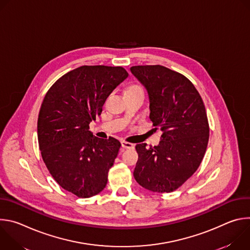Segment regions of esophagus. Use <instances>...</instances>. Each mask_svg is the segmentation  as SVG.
Returning <instances> with one entry per match:
<instances>
[{"instance_id": "34e87169", "label": "esophagus", "mask_w": 250, "mask_h": 250, "mask_svg": "<svg viewBox=\"0 0 250 250\" xmlns=\"http://www.w3.org/2000/svg\"><path fill=\"white\" fill-rule=\"evenodd\" d=\"M122 147H124V148H133L134 145L129 144V142H126V141L123 140L122 141Z\"/></svg>"}]
</instances>
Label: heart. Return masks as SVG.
Masks as SVG:
<instances>
[{"mask_svg":"<svg viewBox=\"0 0 250 250\" xmlns=\"http://www.w3.org/2000/svg\"><path fill=\"white\" fill-rule=\"evenodd\" d=\"M129 88H138V86H136V85H133V86H131V87H129Z\"/></svg>","mask_w":250,"mask_h":250,"instance_id":"heart-1","label":"heart"}]
</instances>
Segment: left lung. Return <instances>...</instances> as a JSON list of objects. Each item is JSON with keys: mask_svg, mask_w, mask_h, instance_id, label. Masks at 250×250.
<instances>
[{"mask_svg": "<svg viewBox=\"0 0 250 250\" xmlns=\"http://www.w3.org/2000/svg\"><path fill=\"white\" fill-rule=\"evenodd\" d=\"M130 72L146 89L149 119L162 130L157 146L136 145L134 179L152 192L170 193L196 172L205 155L209 132L205 105L189 79L164 66H133Z\"/></svg>", "mask_w": 250, "mask_h": 250, "instance_id": "obj_1", "label": "left lung"}]
</instances>
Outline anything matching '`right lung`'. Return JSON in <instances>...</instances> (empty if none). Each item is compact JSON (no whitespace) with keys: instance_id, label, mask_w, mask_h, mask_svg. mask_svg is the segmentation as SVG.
Wrapping results in <instances>:
<instances>
[{"instance_id":"1","label":"right lung","mask_w":250,"mask_h":250,"mask_svg":"<svg viewBox=\"0 0 250 250\" xmlns=\"http://www.w3.org/2000/svg\"><path fill=\"white\" fill-rule=\"evenodd\" d=\"M127 76L123 67L82 66L59 78L43 99L38 120L42 159L54 180L77 197H93L106 185L121 144L94 136L89 124Z\"/></svg>"}]
</instances>
